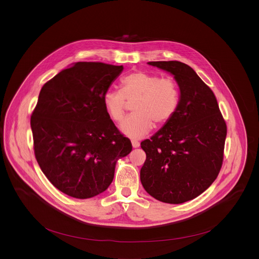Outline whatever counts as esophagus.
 <instances>
[{
    "label": "esophagus",
    "instance_id": "obj_1",
    "mask_svg": "<svg viewBox=\"0 0 259 259\" xmlns=\"http://www.w3.org/2000/svg\"><path fill=\"white\" fill-rule=\"evenodd\" d=\"M131 142H132V146H133V147H135V149H136V147H138V146L140 145L139 141H138V140H136V139H132V140H131Z\"/></svg>",
    "mask_w": 259,
    "mask_h": 259
}]
</instances>
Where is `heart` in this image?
Returning a JSON list of instances; mask_svg holds the SVG:
<instances>
[{
    "mask_svg": "<svg viewBox=\"0 0 259 259\" xmlns=\"http://www.w3.org/2000/svg\"><path fill=\"white\" fill-rule=\"evenodd\" d=\"M105 112L115 123L124 118L129 103L133 112L121 124L122 132L140 138L154 127H163L175 117L180 103V88L172 77L137 70L121 80V90L108 89L102 97Z\"/></svg>",
    "mask_w": 259,
    "mask_h": 259,
    "instance_id": "heart-1",
    "label": "heart"
}]
</instances>
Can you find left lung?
<instances>
[{
  "instance_id": "8db88e82",
  "label": "left lung",
  "mask_w": 259,
  "mask_h": 259,
  "mask_svg": "<svg viewBox=\"0 0 259 259\" xmlns=\"http://www.w3.org/2000/svg\"><path fill=\"white\" fill-rule=\"evenodd\" d=\"M171 72L180 88L175 117L141 142L146 159L140 170L144 190L169 204L193 200L216 179L224 162L227 123L213 91L188 64L151 61Z\"/></svg>"
}]
</instances>
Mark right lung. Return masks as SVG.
<instances>
[{
    "mask_svg": "<svg viewBox=\"0 0 259 259\" xmlns=\"http://www.w3.org/2000/svg\"><path fill=\"white\" fill-rule=\"evenodd\" d=\"M123 65L77 62L46 82L30 117L34 157L53 186L88 199L112 183L118 159L132 151L102 97Z\"/></svg>",
    "mask_w": 259,
    "mask_h": 259,
    "instance_id": "add662e5",
    "label": "right lung"
}]
</instances>
